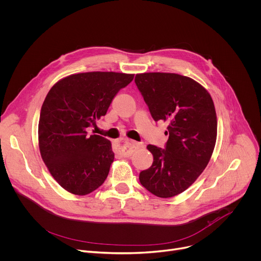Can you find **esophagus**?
Wrapping results in <instances>:
<instances>
[{
  "label": "esophagus",
  "instance_id": "esophagus-1",
  "mask_svg": "<svg viewBox=\"0 0 261 261\" xmlns=\"http://www.w3.org/2000/svg\"><path fill=\"white\" fill-rule=\"evenodd\" d=\"M139 146H140V144L138 142L128 139V138H123V139L119 140V142H118V149L125 156L131 155L133 150L138 148Z\"/></svg>",
  "mask_w": 261,
  "mask_h": 261
}]
</instances>
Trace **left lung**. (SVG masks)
I'll return each instance as SVG.
<instances>
[{"label":"left lung","mask_w":261,"mask_h":261,"mask_svg":"<svg viewBox=\"0 0 261 261\" xmlns=\"http://www.w3.org/2000/svg\"><path fill=\"white\" fill-rule=\"evenodd\" d=\"M135 83L152 119L169 123L165 148L148 144L150 168L139 181L158 197L176 196L189 188L207 166L217 140V114L207 90L175 73L136 74Z\"/></svg>","instance_id":"left-lung-1"}]
</instances>
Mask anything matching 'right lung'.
Segmentation results:
<instances>
[{
    "instance_id": "obj_1",
    "label": "right lung",
    "mask_w": 261,
    "mask_h": 261,
    "mask_svg": "<svg viewBox=\"0 0 261 261\" xmlns=\"http://www.w3.org/2000/svg\"><path fill=\"white\" fill-rule=\"evenodd\" d=\"M133 78L116 72L79 73L48 91L38 122L39 150L54 179L68 192L86 195L106 181L115 156L111 141L87 131Z\"/></svg>"
}]
</instances>
